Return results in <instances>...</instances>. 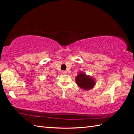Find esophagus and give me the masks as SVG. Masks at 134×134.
Masks as SVG:
<instances>
[{"instance_id":"esophagus-1","label":"esophagus","mask_w":134,"mask_h":134,"mask_svg":"<svg viewBox=\"0 0 134 134\" xmlns=\"http://www.w3.org/2000/svg\"><path fill=\"white\" fill-rule=\"evenodd\" d=\"M62 73L63 74H67V71H62Z\"/></svg>"}]
</instances>
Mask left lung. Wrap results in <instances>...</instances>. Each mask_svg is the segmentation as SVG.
<instances>
[{"label":"left lung","mask_w":134,"mask_h":134,"mask_svg":"<svg viewBox=\"0 0 134 134\" xmlns=\"http://www.w3.org/2000/svg\"><path fill=\"white\" fill-rule=\"evenodd\" d=\"M75 82L78 86L84 90H90L96 84L94 79L87 75L83 72H79L75 78Z\"/></svg>","instance_id":"left-lung-1"}]
</instances>
